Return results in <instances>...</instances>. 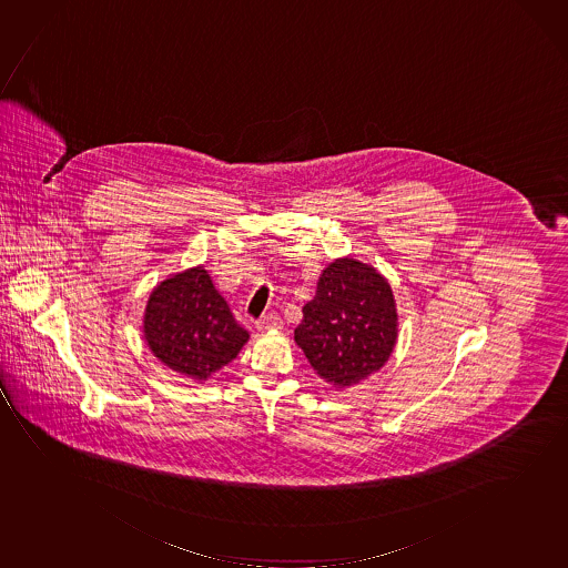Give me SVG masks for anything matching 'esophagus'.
Returning a JSON list of instances; mask_svg holds the SVG:
<instances>
[{
	"instance_id": "34e87169",
	"label": "esophagus",
	"mask_w": 568,
	"mask_h": 568,
	"mask_svg": "<svg viewBox=\"0 0 568 568\" xmlns=\"http://www.w3.org/2000/svg\"><path fill=\"white\" fill-rule=\"evenodd\" d=\"M281 324H283V318L277 313H267V315H263L255 326L260 328V331H267V328H281Z\"/></svg>"
}]
</instances>
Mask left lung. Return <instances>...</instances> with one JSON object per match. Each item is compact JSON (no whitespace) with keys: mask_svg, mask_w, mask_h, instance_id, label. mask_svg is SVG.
<instances>
[{"mask_svg":"<svg viewBox=\"0 0 568 568\" xmlns=\"http://www.w3.org/2000/svg\"><path fill=\"white\" fill-rule=\"evenodd\" d=\"M397 338L392 287L374 267L336 260L303 306L295 342L324 382L344 389L384 366Z\"/></svg>","mask_w":568,"mask_h":568,"instance_id":"obj_1","label":"left lung"}]
</instances>
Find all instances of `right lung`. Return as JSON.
I'll use <instances>...</instances> for the list:
<instances>
[{
	"instance_id": "1",
	"label": "right lung",
	"mask_w": 568,
	"mask_h": 568,
	"mask_svg": "<svg viewBox=\"0 0 568 568\" xmlns=\"http://www.w3.org/2000/svg\"><path fill=\"white\" fill-rule=\"evenodd\" d=\"M143 332L165 366L201 382L236 358L250 336L202 267L179 273L151 293Z\"/></svg>"
}]
</instances>
